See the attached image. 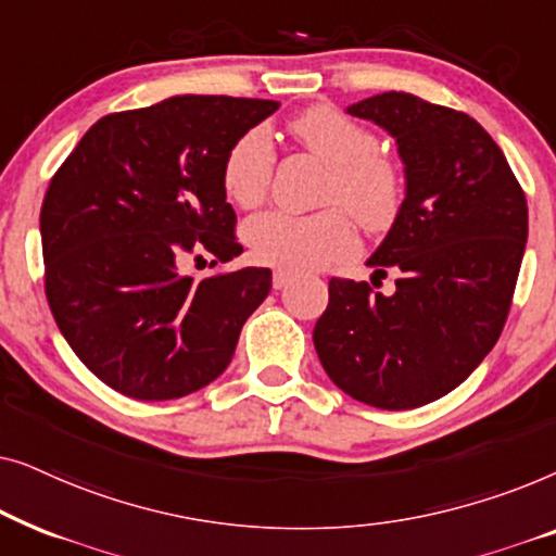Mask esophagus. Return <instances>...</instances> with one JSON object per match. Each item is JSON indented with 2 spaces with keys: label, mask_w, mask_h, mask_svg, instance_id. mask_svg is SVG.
I'll list each match as a JSON object with an SVG mask.
<instances>
[{
  "label": "esophagus",
  "mask_w": 556,
  "mask_h": 556,
  "mask_svg": "<svg viewBox=\"0 0 556 556\" xmlns=\"http://www.w3.org/2000/svg\"><path fill=\"white\" fill-rule=\"evenodd\" d=\"M291 273H286V270H276L273 273V288H276V291H280V288H286L288 283H291Z\"/></svg>",
  "instance_id": "1"
}]
</instances>
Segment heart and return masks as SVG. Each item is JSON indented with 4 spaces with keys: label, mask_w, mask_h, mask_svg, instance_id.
<instances>
[{
    "label": "heart",
    "mask_w": 556,
    "mask_h": 556,
    "mask_svg": "<svg viewBox=\"0 0 556 556\" xmlns=\"http://www.w3.org/2000/svg\"><path fill=\"white\" fill-rule=\"evenodd\" d=\"M301 143L331 166L324 204L314 215L270 210L245 225L253 261L280 270H316L346 261L359 248L356 223L371 232L390 230L405 204L407 181L397 159L379 149L377 134L333 105H314L293 121ZM276 147L265 126L240 134L223 162V187L240 207H257L268 194Z\"/></svg>",
    "instance_id": "obj_1"
}]
</instances>
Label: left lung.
<instances>
[{"instance_id":"obj_1","label":"left lung","mask_w":556,"mask_h":556,"mask_svg":"<svg viewBox=\"0 0 556 556\" xmlns=\"http://www.w3.org/2000/svg\"><path fill=\"white\" fill-rule=\"evenodd\" d=\"M346 111L387 128L405 162V204L367 263L371 283L392 268L397 291L333 276L314 346L349 397L422 407L455 390L504 331L527 248V194L468 113L397 90Z\"/></svg>"}]
</instances>
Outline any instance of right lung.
<instances>
[{"label":"right lung","instance_id":"right-lung-1","mask_svg":"<svg viewBox=\"0 0 556 556\" xmlns=\"http://www.w3.org/2000/svg\"><path fill=\"white\" fill-rule=\"evenodd\" d=\"M276 101L174 96L109 113L50 179L40 210L45 295L93 375L126 397L177 400L230 364L268 268L181 276L185 255L242 253L223 162Z\"/></svg>","mask_w":556,"mask_h":556}]
</instances>
